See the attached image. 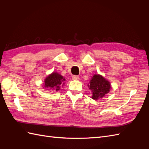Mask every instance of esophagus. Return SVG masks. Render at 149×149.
Returning a JSON list of instances; mask_svg holds the SVG:
<instances>
[{
    "label": "esophagus",
    "instance_id": "1",
    "mask_svg": "<svg viewBox=\"0 0 149 149\" xmlns=\"http://www.w3.org/2000/svg\"><path fill=\"white\" fill-rule=\"evenodd\" d=\"M72 79L73 80H79V77L78 76H72Z\"/></svg>",
    "mask_w": 149,
    "mask_h": 149
}]
</instances>
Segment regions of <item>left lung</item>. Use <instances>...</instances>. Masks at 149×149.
Masks as SVG:
<instances>
[{
    "label": "left lung",
    "instance_id": "obj_1",
    "mask_svg": "<svg viewBox=\"0 0 149 149\" xmlns=\"http://www.w3.org/2000/svg\"><path fill=\"white\" fill-rule=\"evenodd\" d=\"M88 86L91 91V98L94 100L105 97L112 88L109 81L100 74H94L93 76L88 84Z\"/></svg>",
    "mask_w": 149,
    "mask_h": 149
}]
</instances>
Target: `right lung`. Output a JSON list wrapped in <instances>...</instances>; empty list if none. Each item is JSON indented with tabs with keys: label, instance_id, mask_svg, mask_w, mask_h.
Segmentation results:
<instances>
[{
	"label": "right lung",
	"instance_id": "add662e5",
	"mask_svg": "<svg viewBox=\"0 0 149 149\" xmlns=\"http://www.w3.org/2000/svg\"><path fill=\"white\" fill-rule=\"evenodd\" d=\"M65 78L61 74L56 71H53L45 78L42 84L43 89L53 92L60 91L61 87L65 85Z\"/></svg>",
	"mask_w": 149,
	"mask_h": 149
}]
</instances>
